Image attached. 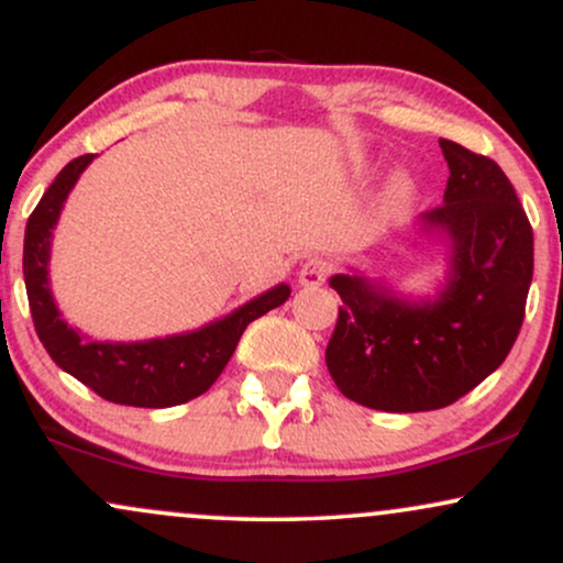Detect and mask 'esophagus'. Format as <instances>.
Returning a JSON list of instances; mask_svg holds the SVG:
<instances>
[{
    "label": "esophagus",
    "mask_w": 563,
    "mask_h": 563,
    "mask_svg": "<svg viewBox=\"0 0 563 563\" xmlns=\"http://www.w3.org/2000/svg\"><path fill=\"white\" fill-rule=\"evenodd\" d=\"M328 275H331V262L320 260V256H314V260H307L301 264L299 269V283L303 288H318L322 283L328 280Z\"/></svg>",
    "instance_id": "1"
}]
</instances>
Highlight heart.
Listing matches in <instances>:
<instances>
[{"mask_svg":"<svg viewBox=\"0 0 563 563\" xmlns=\"http://www.w3.org/2000/svg\"><path fill=\"white\" fill-rule=\"evenodd\" d=\"M410 187H412V179L407 177V174H394V179H391V198H405L407 192H410Z\"/></svg>","mask_w":563,"mask_h":563,"instance_id":"1","label":"heart"}]
</instances>
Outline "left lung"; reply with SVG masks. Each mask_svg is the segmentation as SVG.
Listing matches in <instances>:
<instances>
[{"label":"left lung","instance_id":"obj_1","mask_svg":"<svg viewBox=\"0 0 563 563\" xmlns=\"http://www.w3.org/2000/svg\"><path fill=\"white\" fill-rule=\"evenodd\" d=\"M450 166L444 203L418 217L448 251L434 296L410 299L380 280L333 275L344 307L328 371L344 397L384 412L439 410L503 365L525 322L534 267L529 219L493 158L439 140Z\"/></svg>","mask_w":563,"mask_h":563}]
</instances>
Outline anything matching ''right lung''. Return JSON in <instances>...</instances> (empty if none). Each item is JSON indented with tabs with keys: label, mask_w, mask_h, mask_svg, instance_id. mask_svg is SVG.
Wrapping results in <instances>:
<instances>
[{
	"label": "right lung",
	"mask_w": 563,
	"mask_h": 563,
	"mask_svg": "<svg viewBox=\"0 0 563 563\" xmlns=\"http://www.w3.org/2000/svg\"><path fill=\"white\" fill-rule=\"evenodd\" d=\"M92 161V153H87L66 164L25 224L23 277L38 341L57 367L79 378L108 402L132 407L190 402L211 389L219 373L230 363L249 322L286 303L290 288L280 283L198 331L164 335V339L129 341V344L95 341L70 328L63 320L49 288V251H53V230L60 219L63 203Z\"/></svg>",
	"instance_id": "1"
}]
</instances>
